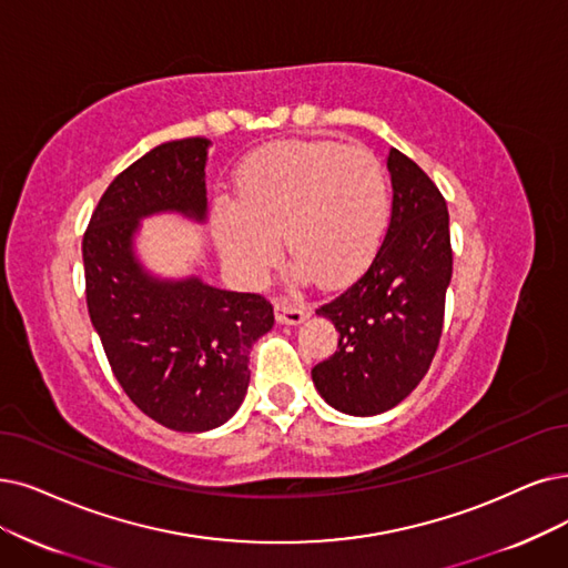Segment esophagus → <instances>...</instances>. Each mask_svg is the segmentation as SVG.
Returning a JSON list of instances; mask_svg holds the SVG:
<instances>
[{"label": "esophagus", "instance_id": "1", "mask_svg": "<svg viewBox=\"0 0 568 568\" xmlns=\"http://www.w3.org/2000/svg\"><path fill=\"white\" fill-rule=\"evenodd\" d=\"M275 316H277L280 324L296 326V324H301V322L307 320L310 312H307V307H303V305H298V303H293V301H288V298H277V301H275Z\"/></svg>", "mask_w": 568, "mask_h": 568}]
</instances>
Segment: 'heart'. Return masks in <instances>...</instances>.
I'll return each mask as SVG.
<instances>
[{"instance_id":"heart-1","label":"heart","mask_w":568,"mask_h":568,"mask_svg":"<svg viewBox=\"0 0 568 568\" xmlns=\"http://www.w3.org/2000/svg\"><path fill=\"white\" fill-rule=\"evenodd\" d=\"M389 219V184L377 158L335 142H286L246 158L237 200L214 207L221 252L246 275L277 256L284 235L303 277L343 286L366 267Z\"/></svg>"}]
</instances>
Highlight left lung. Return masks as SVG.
<instances>
[{
    "label": "left lung",
    "instance_id": "1",
    "mask_svg": "<svg viewBox=\"0 0 568 568\" xmlns=\"http://www.w3.org/2000/svg\"><path fill=\"white\" fill-rule=\"evenodd\" d=\"M392 219L368 270L316 310L339 333L337 349L312 368L335 410L371 417L392 410L436 356L452 280L449 214L428 174L389 151Z\"/></svg>",
    "mask_w": 568,
    "mask_h": 568
}]
</instances>
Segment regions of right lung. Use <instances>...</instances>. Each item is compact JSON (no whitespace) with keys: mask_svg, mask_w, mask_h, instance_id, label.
<instances>
[{"mask_svg":"<svg viewBox=\"0 0 568 568\" xmlns=\"http://www.w3.org/2000/svg\"><path fill=\"white\" fill-rule=\"evenodd\" d=\"M205 138L165 142L111 181L83 235L85 303L109 366L153 422L200 434L229 422L248 387V352L275 324L258 293L200 277L158 280L134 256L144 216H207Z\"/></svg>","mask_w":568,"mask_h":568,"instance_id":"1","label":"right lung"}]
</instances>
